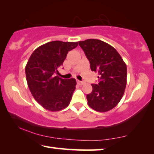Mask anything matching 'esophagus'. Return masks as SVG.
Returning <instances> with one entry per match:
<instances>
[{"instance_id": "esophagus-1", "label": "esophagus", "mask_w": 154, "mask_h": 154, "mask_svg": "<svg viewBox=\"0 0 154 154\" xmlns=\"http://www.w3.org/2000/svg\"><path fill=\"white\" fill-rule=\"evenodd\" d=\"M77 84H78L79 85H82L83 84H84L83 82H82V81H79V80H77Z\"/></svg>"}]
</instances>
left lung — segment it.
<instances>
[{"label":"left lung","mask_w":154,"mask_h":154,"mask_svg":"<svg viewBox=\"0 0 154 154\" xmlns=\"http://www.w3.org/2000/svg\"><path fill=\"white\" fill-rule=\"evenodd\" d=\"M90 63L92 71L98 73V83L92 84L87 95L88 105L98 112H106L118 105L127 85V66L113 47L98 39L79 42Z\"/></svg>","instance_id":"left-lung-1"}]
</instances>
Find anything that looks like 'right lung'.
<instances>
[{"label":"right lung","instance_id":"1","mask_svg":"<svg viewBox=\"0 0 154 154\" xmlns=\"http://www.w3.org/2000/svg\"><path fill=\"white\" fill-rule=\"evenodd\" d=\"M77 45L78 42L53 41L38 47L31 55L25 67L26 82L33 97L45 109L58 111L69 104L75 79H63L56 74L68 51Z\"/></svg>","mask_w":154,"mask_h":154}]
</instances>
